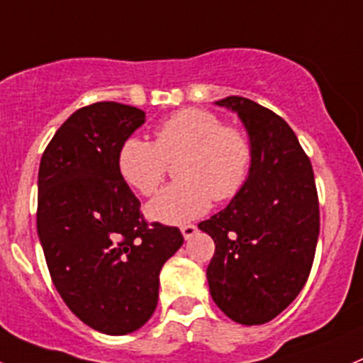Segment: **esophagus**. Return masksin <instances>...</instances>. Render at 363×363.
<instances>
[{
  "label": "esophagus",
  "instance_id": "esophagus-1",
  "mask_svg": "<svg viewBox=\"0 0 363 363\" xmlns=\"http://www.w3.org/2000/svg\"><path fill=\"white\" fill-rule=\"evenodd\" d=\"M196 231H198V226H196V224H184V226H182V233H184V237L187 240L196 235Z\"/></svg>",
  "mask_w": 363,
  "mask_h": 363
}]
</instances>
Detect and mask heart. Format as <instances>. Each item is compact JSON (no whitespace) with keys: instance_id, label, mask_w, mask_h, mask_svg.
<instances>
[{"instance_id":"1","label":"heart","mask_w":363,"mask_h":363,"mask_svg":"<svg viewBox=\"0 0 363 363\" xmlns=\"http://www.w3.org/2000/svg\"><path fill=\"white\" fill-rule=\"evenodd\" d=\"M179 179L147 205L153 220L182 224L203 216L213 201H228L240 194L255 164L250 133L224 124L217 113L184 108L158 124L155 143L128 137L117 153L121 178L137 194L151 196L174 164Z\"/></svg>"}]
</instances>
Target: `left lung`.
Here are the masks:
<instances>
[{
    "mask_svg": "<svg viewBox=\"0 0 363 363\" xmlns=\"http://www.w3.org/2000/svg\"><path fill=\"white\" fill-rule=\"evenodd\" d=\"M219 106L239 113L255 146L246 187L198 224L216 242L206 269L216 305L239 324H265L287 308L312 271L319 198L308 155L278 113L242 96Z\"/></svg>",
    "mask_w": 363,
    "mask_h": 363,
    "instance_id": "obj_1",
    "label": "left lung"
}]
</instances>
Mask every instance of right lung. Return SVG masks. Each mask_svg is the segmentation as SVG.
I'll list each match as a JSON object with an SVG mask.
<instances>
[{"label": "right lung", "instance_id": "1", "mask_svg": "<svg viewBox=\"0 0 363 363\" xmlns=\"http://www.w3.org/2000/svg\"><path fill=\"white\" fill-rule=\"evenodd\" d=\"M137 106L78 108L53 135L39 167L37 231L50 276L92 330L126 335L150 320L160 269L184 244L176 226L147 223L117 169V153L144 123Z\"/></svg>", "mask_w": 363, "mask_h": 363}]
</instances>
